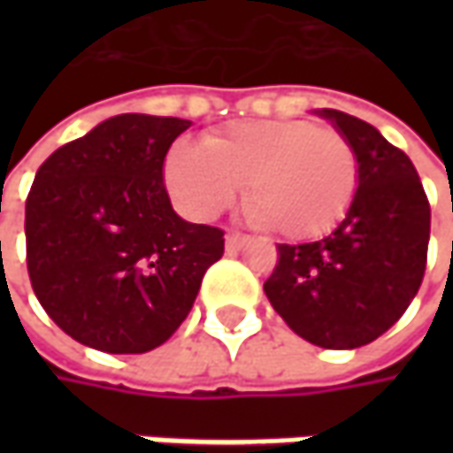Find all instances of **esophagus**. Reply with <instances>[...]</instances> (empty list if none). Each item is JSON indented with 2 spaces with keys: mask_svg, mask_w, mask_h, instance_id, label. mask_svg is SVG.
I'll list each match as a JSON object with an SVG mask.
<instances>
[{
  "mask_svg": "<svg viewBox=\"0 0 453 453\" xmlns=\"http://www.w3.org/2000/svg\"><path fill=\"white\" fill-rule=\"evenodd\" d=\"M247 242H250V236H247V234H239V232H229V234H226V250H229V252H239V250H242V247H244Z\"/></svg>",
  "mask_w": 453,
  "mask_h": 453,
  "instance_id": "1",
  "label": "esophagus"
}]
</instances>
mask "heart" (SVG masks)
<instances>
[{
	"label": "heart",
	"mask_w": 453,
	"mask_h": 453,
	"mask_svg": "<svg viewBox=\"0 0 453 453\" xmlns=\"http://www.w3.org/2000/svg\"><path fill=\"white\" fill-rule=\"evenodd\" d=\"M165 186L183 214H221L247 183V214L285 239H312L335 229L357 186L353 146L307 120H236L203 143H173Z\"/></svg>",
	"instance_id": "b5f03b06"
}]
</instances>
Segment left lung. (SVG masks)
I'll return each mask as SVG.
<instances>
[{
  "instance_id": "left-lung-1",
  "label": "left lung",
  "mask_w": 453,
  "mask_h": 453,
  "mask_svg": "<svg viewBox=\"0 0 453 453\" xmlns=\"http://www.w3.org/2000/svg\"><path fill=\"white\" fill-rule=\"evenodd\" d=\"M353 146L357 186L338 226L310 244H280L265 295L312 345L353 350L398 320L426 270L431 209L411 158L378 128L333 108L315 111Z\"/></svg>"
}]
</instances>
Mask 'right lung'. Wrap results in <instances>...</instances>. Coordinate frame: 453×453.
Listing matches in <instances>:
<instances>
[{
	"instance_id": "add662e5",
	"label": "right lung",
	"mask_w": 453,
	"mask_h": 453,
	"mask_svg": "<svg viewBox=\"0 0 453 453\" xmlns=\"http://www.w3.org/2000/svg\"><path fill=\"white\" fill-rule=\"evenodd\" d=\"M183 118L123 113L58 149L27 196V270L44 312L103 353H149L176 333L224 232L181 219L164 186Z\"/></svg>"
}]
</instances>
